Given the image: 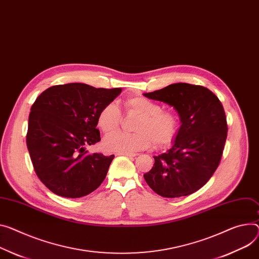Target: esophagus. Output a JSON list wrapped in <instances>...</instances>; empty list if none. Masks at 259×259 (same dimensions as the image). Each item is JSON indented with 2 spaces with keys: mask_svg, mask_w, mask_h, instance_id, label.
<instances>
[{
  "mask_svg": "<svg viewBox=\"0 0 259 259\" xmlns=\"http://www.w3.org/2000/svg\"><path fill=\"white\" fill-rule=\"evenodd\" d=\"M118 155H125V156H130V157H135L137 154L136 153H130V152H120L117 153Z\"/></svg>",
  "mask_w": 259,
  "mask_h": 259,
  "instance_id": "obj_1",
  "label": "esophagus"
}]
</instances>
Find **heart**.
Listing matches in <instances>:
<instances>
[{
	"instance_id": "obj_1",
	"label": "heart",
	"mask_w": 259,
	"mask_h": 259,
	"mask_svg": "<svg viewBox=\"0 0 259 259\" xmlns=\"http://www.w3.org/2000/svg\"><path fill=\"white\" fill-rule=\"evenodd\" d=\"M127 114L137 115L134 123L136 133L127 134L114 131L120 127L121 112L111 103L106 105L97 115V125L105 134H110L104 139V147L112 152H136L148 148L152 142L156 147L170 145L180 130V119L171 111L143 96H133L123 103Z\"/></svg>"
}]
</instances>
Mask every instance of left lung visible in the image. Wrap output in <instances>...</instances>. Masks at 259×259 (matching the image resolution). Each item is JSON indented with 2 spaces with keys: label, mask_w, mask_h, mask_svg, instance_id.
Here are the masks:
<instances>
[{
  "label": "left lung",
  "mask_w": 259,
  "mask_h": 259,
  "mask_svg": "<svg viewBox=\"0 0 259 259\" xmlns=\"http://www.w3.org/2000/svg\"><path fill=\"white\" fill-rule=\"evenodd\" d=\"M143 95L173 107L182 122L172 147L153 156V167L144 174L147 185L165 198L198 191L209 181L223 154L228 127L221 102L207 88L187 83Z\"/></svg>",
  "instance_id": "8db88e82"
}]
</instances>
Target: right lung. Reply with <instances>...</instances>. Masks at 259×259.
<instances>
[{
  "label": "right lung",
  "mask_w": 259,
  "mask_h": 259,
  "mask_svg": "<svg viewBox=\"0 0 259 259\" xmlns=\"http://www.w3.org/2000/svg\"><path fill=\"white\" fill-rule=\"evenodd\" d=\"M121 91L70 83L50 87L36 98L27 146L38 178L56 195L79 198L104 182L114 154L89 153L86 146L101 141L97 115Z\"/></svg>",
  "instance_id": "1"
}]
</instances>
